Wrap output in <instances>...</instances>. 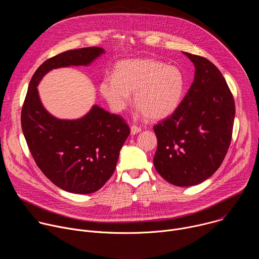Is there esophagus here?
Here are the masks:
<instances>
[{
    "instance_id": "34e87169",
    "label": "esophagus",
    "mask_w": 259,
    "mask_h": 259,
    "mask_svg": "<svg viewBox=\"0 0 259 259\" xmlns=\"http://www.w3.org/2000/svg\"><path fill=\"white\" fill-rule=\"evenodd\" d=\"M141 130H142L141 127H138V126H136V125L131 126V134H137V133H139Z\"/></svg>"
}]
</instances>
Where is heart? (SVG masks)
I'll return each mask as SVG.
<instances>
[{
  "instance_id": "1",
  "label": "heart",
  "mask_w": 259,
  "mask_h": 259,
  "mask_svg": "<svg viewBox=\"0 0 259 259\" xmlns=\"http://www.w3.org/2000/svg\"><path fill=\"white\" fill-rule=\"evenodd\" d=\"M100 93L115 112H123L135 103L150 120L158 121L171 116L179 106L186 77L174 65L156 59H129L120 62L115 76L105 77L99 86Z\"/></svg>"
}]
</instances>
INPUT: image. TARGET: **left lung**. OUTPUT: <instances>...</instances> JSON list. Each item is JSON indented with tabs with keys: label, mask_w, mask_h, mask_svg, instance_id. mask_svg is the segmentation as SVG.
Wrapping results in <instances>:
<instances>
[{
	"label": "left lung",
	"mask_w": 259,
	"mask_h": 259,
	"mask_svg": "<svg viewBox=\"0 0 259 259\" xmlns=\"http://www.w3.org/2000/svg\"><path fill=\"white\" fill-rule=\"evenodd\" d=\"M195 64V80L175 112L154 126L158 139L154 165L177 187L209 178L232 141L235 101L220 70L207 58L184 52Z\"/></svg>",
	"instance_id": "1"
}]
</instances>
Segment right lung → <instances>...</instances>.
I'll return each mask as SVG.
<instances>
[{
  "label": "right lung",
  "instance_id": "add662e5",
  "mask_svg": "<svg viewBox=\"0 0 259 259\" xmlns=\"http://www.w3.org/2000/svg\"><path fill=\"white\" fill-rule=\"evenodd\" d=\"M103 52L100 47H87L44 61L33 73L21 109V128L36 166L69 193L91 194L103 187L116 169L130 128L121 116L97 105L82 119L58 120L43 107L36 86L49 70L87 65Z\"/></svg>",
  "mask_w": 259,
  "mask_h": 259
}]
</instances>
